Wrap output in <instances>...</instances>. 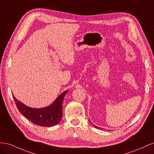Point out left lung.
<instances>
[{"instance_id":"left-lung-1","label":"left lung","mask_w":154,"mask_h":154,"mask_svg":"<svg viewBox=\"0 0 154 154\" xmlns=\"http://www.w3.org/2000/svg\"><path fill=\"white\" fill-rule=\"evenodd\" d=\"M93 125V124H92ZM93 126H94V127H95V128H97V129H100V128H100V127H97V126H96V125H93ZM102 129V128H101Z\"/></svg>"}]
</instances>
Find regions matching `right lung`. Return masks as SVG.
I'll list each match as a JSON object with an SVG mask.
<instances>
[{
    "label": "right lung",
    "mask_w": 154,
    "mask_h": 154,
    "mask_svg": "<svg viewBox=\"0 0 154 154\" xmlns=\"http://www.w3.org/2000/svg\"><path fill=\"white\" fill-rule=\"evenodd\" d=\"M68 90L63 92L52 104L43 108H32L18 101L13 96V99L20 112L33 123L42 127H53L57 125L62 118L63 102Z\"/></svg>",
    "instance_id": "right-lung-1"
}]
</instances>
